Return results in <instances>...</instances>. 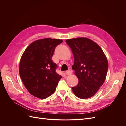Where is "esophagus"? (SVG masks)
<instances>
[{
    "instance_id": "1",
    "label": "esophagus",
    "mask_w": 126,
    "mask_h": 126,
    "mask_svg": "<svg viewBox=\"0 0 126 126\" xmlns=\"http://www.w3.org/2000/svg\"><path fill=\"white\" fill-rule=\"evenodd\" d=\"M65 74H66L67 75H71L72 74V72H71V71L70 70H68L66 72Z\"/></svg>"
}]
</instances>
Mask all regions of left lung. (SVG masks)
I'll use <instances>...</instances> for the list:
<instances>
[{
	"instance_id": "8db88e82",
	"label": "left lung",
	"mask_w": 126,
	"mask_h": 126,
	"mask_svg": "<svg viewBox=\"0 0 126 126\" xmlns=\"http://www.w3.org/2000/svg\"><path fill=\"white\" fill-rule=\"evenodd\" d=\"M74 57L72 69L78 78V85L72 87L77 97L89 98L96 94L104 83L108 63L101 48L87 38H77L66 41Z\"/></svg>"
}]
</instances>
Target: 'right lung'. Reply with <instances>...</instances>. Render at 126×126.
<instances>
[{"label":"right lung","instance_id":"add662e5","mask_svg":"<svg viewBox=\"0 0 126 126\" xmlns=\"http://www.w3.org/2000/svg\"><path fill=\"white\" fill-rule=\"evenodd\" d=\"M63 41L45 38L33 41L26 49L19 64V75L24 86L32 96L41 99L55 92L62 76L56 71L52 60L55 48Z\"/></svg>","mask_w":126,"mask_h":126}]
</instances>
